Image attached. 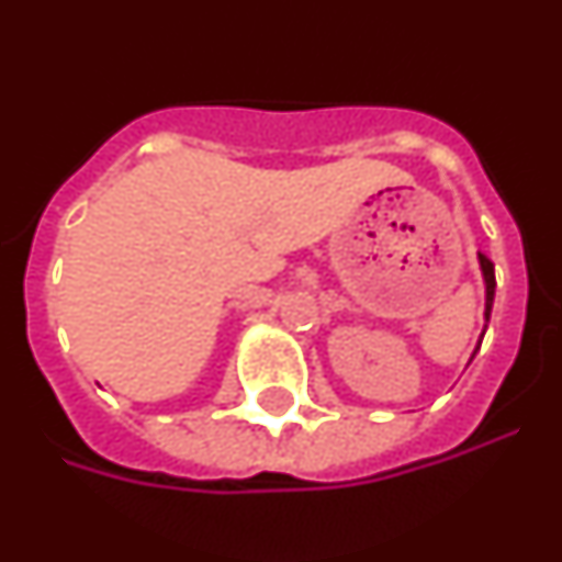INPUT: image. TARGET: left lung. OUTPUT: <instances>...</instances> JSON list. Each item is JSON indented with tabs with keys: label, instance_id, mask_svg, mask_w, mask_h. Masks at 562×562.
<instances>
[{
	"label": "left lung",
	"instance_id": "obj_1",
	"mask_svg": "<svg viewBox=\"0 0 562 562\" xmlns=\"http://www.w3.org/2000/svg\"><path fill=\"white\" fill-rule=\"evenodd\" d=\"M479 265H481V276H484V290H486V301H484V331H486V324H490V312H493V301H495V265L484 256V252H479ZM484 331H481L475 351L481 349ZM475 351H473V357H475ZM473 357H470V360H473Z\"/></svg>",
	"mask_w": 562,
	"mask_h": 562
}]
</instances>
